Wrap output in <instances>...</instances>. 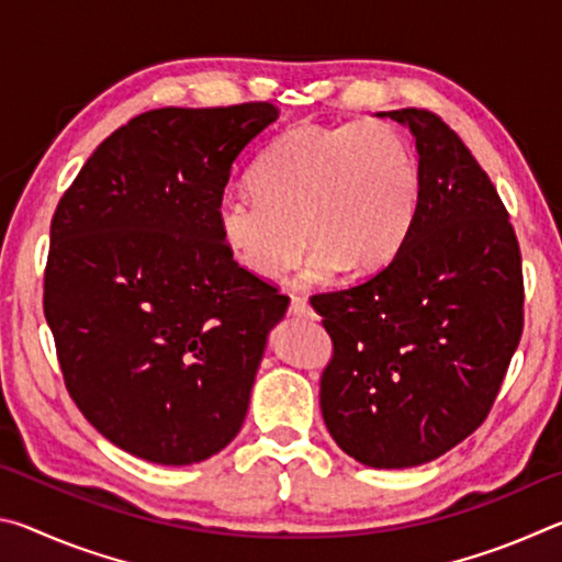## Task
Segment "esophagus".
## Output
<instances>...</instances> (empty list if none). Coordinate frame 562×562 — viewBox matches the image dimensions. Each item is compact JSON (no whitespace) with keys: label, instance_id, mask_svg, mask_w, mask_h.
Instances as JSON below:
<instances>
[{"label":"esophagus","instance_id":"esophagus-1","mask_svg":"<svg viewBox=\"0 0 562 562\" xmlns=\"http://www.w3.org/2000/svg\"><path fill=\"white\" fill-rule=\"evenodd\" d=\"M290 312H292L294 317H315V310L310 307V302L304 300V297H292Z\"/></svg>","mask_w":562,"mask_h":562}]
</instances>
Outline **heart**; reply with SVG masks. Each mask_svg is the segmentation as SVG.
Instances as JSON below:
<instances>
[{
	"label": "heart",
	"mask_w": 562,
	"mask_h": 562,
	"mask_svg": "<svg viewBox=\"0 0 562 562\" xmlns=\"http://www.w3.org/2000/svg\"><path fill=\"white\" fill-rule=\"evenodd\" d=\"M258 195L225 193L217 231L233 262L255 280H280L315 252L304 284L337 272L369 274L396 258L422 203L412 144L389 123L297 126L284 131L252 170Z\"/></svg>",
	"instance_id": "b5f03b06"
}]
</instances>
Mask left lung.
I'll list each match as a JSON object with an SVG mask.
<instances>
[{"instance_id": "1", "label": "left lung", "mask_w": 562, "mask_h": 562, "mask_svg": "<svg viewBox=\"0 0 562 562\" xmlns=\"http://www.w3.org/2000/svg\"><path fill=\"white\" fill-rule=\"evenodd\" d=\"M416 138L422 203L396 258L312 297L335 355L319 406L372 469L451 451L486 422L522 335L520 247L486 170L436 113L386 111Z\"/></svg>"}]
</instances>
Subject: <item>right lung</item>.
Listing matches in <instances>:
<instances>
[{
    "label": "right lung",
    "mask_w": 562,
    "mask_h": 562,
    "mask_svg": "<svg viewBox=\"0 0 562 562\" xmlns=\"http://www.w3.org/2000/svg\"><path fill=\"white\" fill-rule=\"evenodd\" d=\"M268 101L156 109L93 150L52 217L44 315L74 404L138 459H211L245 422L290 297L227 255L231 168Z\"/></svg>",
    "instance_id": "right-lung-1"
}]
</instances>
